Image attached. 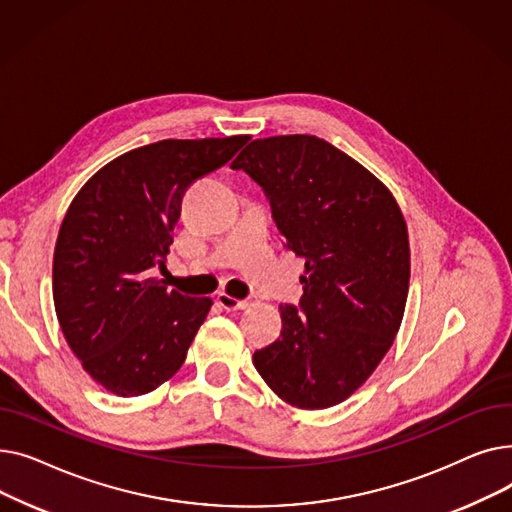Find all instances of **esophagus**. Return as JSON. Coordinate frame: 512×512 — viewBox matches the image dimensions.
<instances>
[{
  "instance_id": "obj_1",
  "label": "esophagus",
  "mask_w": 512,
  "mask_h": 512,
  "mask_svg": "<svg viewBox=\"0 0 512 512\" xmlns=\"http://www.w3.org/2000/svg\"><path fill=\"white\" fill-rule=\"evenodd\" d=\"M255 301H257V297L236 299V297H230V294H226V292H220V294H218V303H220V307H224L226 311H238V309H247V307H251Z\"/></svg>"
}]
</instances>
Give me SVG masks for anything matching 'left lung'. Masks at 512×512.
Masks as SVG:
<instances>
[{
  "label": "left lung",
  "instance_id": "8db88e82",
  "mask_svg": "<svg viewBox=\"0 0 512 512\" xmlns=\"http://www.w3.org/2000/svg\"><path fill=\"white\" fill-rule=\"evenodd\" d=\"M270 199L286 247L305 259L301 307L255 351L265 384L297 409L338 405L380 365L405 315L411 251L384 182L313 134L257 139L232 161Z\"/></svg>",
  "mask_w": 512,
  "mask_h": 512
}]
</instances>
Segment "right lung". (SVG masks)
<instances>
[{
    "label": "right lung",
    "instance_id": "obj_1",
    "mask_svg": "<svg viewBox=\"0 0 512 512\" xmlns=\"http://www.w3.org/2000/svg\"><path fill=\"white\" fill-rule=\"evenodd\" d=\"M249 141L166 139L95 172L72 199L53 251V305L80 365L116 396H141L182 367L213 301L186 297L166 270L186 188Z\"/></svg>",
    "mask_w": 512,
    "mask_h": 512
}]
</instances>
